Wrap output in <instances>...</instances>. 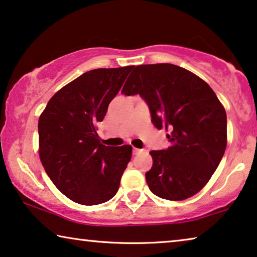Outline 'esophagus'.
Returning <instances> with one entry per match:
<instances>
[{
    "instance_id": "esophagus-1",
    "label": "esophagus",
    "mask_w": 257,
    "mask_h": 257,
    "mask_svg": "<svg viewBox=\"0 0 257 257\" xmlns=\"http://www.w3.org/2000/svg\"><path fill=\"white\" fill-rule=\"evenodd\" d=\"M143 151V149H137V148H134L133 149V155H139Z\"/></svg>"
}]
</instances>
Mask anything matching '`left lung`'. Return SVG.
<instances>
[{"label":"left lung","instance_id":"left-lung-1","mask_svg":"<svg viewBox=\"0 0 257 257\" xmlns=\"http://www.w3.org/2000/svg\"><path fill=\"white\" fill-rule=\"evenodd\" d=\"M149 107L153 123L168 130V149L150 151L146 173L151 192L166 200H184L204 187L227 146L226 110L213 89L185 68L172 64L140 65L122 88Z\"/></svg>","mask_w":257,"mask_h":257}]
</instances>
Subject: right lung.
<instances>
[{
  "instance_id": "right-lung-1",
  "label": "right lung",
  "mask_w": 257,
  "mask_h": 257,
  "mask_svg": "<svg viewBox=\"0 0 257 257\" xmlns=\"http://www.w3.org/2000/svg\"><path fill=\"white\" fill-rule=\"evenodd\" d=\"M134 66L96 68L58 91L38 121L39 157L56 187L81 205L111 199L132 158L130 146L100 143L96 123Z\"/></svg>"
}]
</instances>
